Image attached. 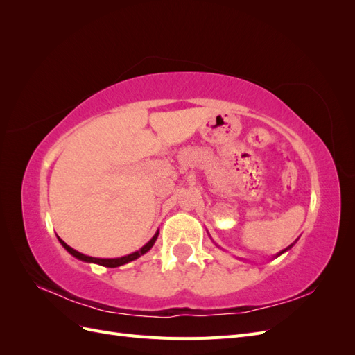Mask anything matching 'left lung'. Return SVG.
Listing matches in <instances>:
<instances>
[{"label": "left lung", "instance_id": "1", "mask_svg": "<svg viewBox=\"0 0 355 355\" xmlns=\"http://www.w3.org/2000/svg\"><path fill=\"white\" fill-rule=\"evenodd\" d=\"M282 253H283V252H282ZM282 253H280V254H282Z\"/></svg>", "mask_w": 355, "mask_h": 355}]
</instances>
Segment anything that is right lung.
<instances>
[{
    "label": "right lung",
    "mask_w": 355,
    "mask_h": 355,
    "mask_svg": "<svg viewBox=\"0 0 355 355\" xmlns=\"http://www.w3.org/2000/svg\"><path fill=\"white\" fill-rule=\"evenodd\" d=\"M157 237H158V232L154 235V237H153L151 240H149V241L142 247L141 250H137V252H135V253H132V254L123 256V257H116V259H99V257L85 256V254H83V253H80V252H77V250H73L72 247H69L63 240L59 239V241H60V244H62L63 247H65V249H67L72 256H75V257H77V259H80V261L93 262V263H98V265H102V266H108V268H116V266H121V265H124V263H127V262H132V261L137 259V257H141L142 254H145V253L154 245Z\"/></svg>",
    "instance_id": "right-lung-1"
}]
</instances>
